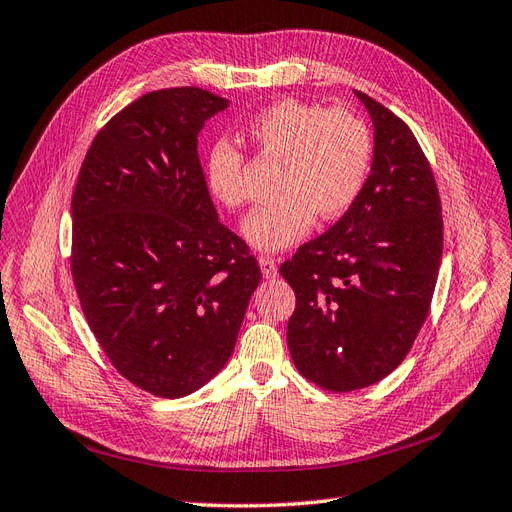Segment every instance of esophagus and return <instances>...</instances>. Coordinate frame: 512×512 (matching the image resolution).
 I'll return each instance as SVG.
<instances>
[{
    "label": "esophagus",
    "mask_w": 512,
    "mask_h": 512,
    "mask_svg": "<svg viewBox=\"0 0 512 512\" xmlns=\"http://www.w3.org/2000/svg\"><path fill=\"white\" fill-rule=\"evenodd\" d=\"M259 266H261V274L266 276V279H274L276 274H279V266H276V259L268 253H261L259 257Z\"/></svg>",
    "instance_id": "1"
}]
</instances>
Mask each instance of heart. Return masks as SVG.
Wrapping results in <instances>:
<instances>
[{"label": "heart", "instance_id": "heart-1", "mask_svg": "<svg viewBox=\"0 0 512 512\" xmlns=\"http://www.w3.org/2000/svg\"><path fill=\"white\" fill-rule=\"evenodd\" d=\"M257 152L279 160L274 197L244 218L242 233L261 251H281L302 240L315 223L341 216L354 206L373 163L369 126L347 109L315 102L279 100L248 124ZM210 193L225 208H240L248 197L246 158L229 141H216L206 156Z\"/></svg>", "mask_w": 512, "mask_h": 512}]
</instances>
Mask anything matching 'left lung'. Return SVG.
I'll use <instances>...</instances> for the list:
<instances>
[{"instance_id": "1", "label": "left lung", "mask_w": 512, "mask_h": 512, "mask_svg": "<svg viewBox=\"0 0 512 512\" xmlns=\"http://www.w3.org/2000/svg\"><path fill=\"white\" fill-rule=\"evenodd\" d=\"M375 128L367 184L339 223L281 266L296 294L287 345L328 392L384 379L410 352L442 261V203L429 160L390 109L356 90Z\"/></svg>"}]
</instances>
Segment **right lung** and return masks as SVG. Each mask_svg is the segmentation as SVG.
I'll use <instances>...</instances> for the list:
<instances>
[{"mask_svg":"<svg viewBox=\"0 0 512 512\" xmlns=\"http://www.w3.org/2000/svg\"><path fill=\"white\" fill-rule=\"evenodd\" d=\"M227 98L169 87L98 130L72 195L70 270L98 345L130 384L163 399L225 367L261 281L218 221L197 137Z\"/></svg>","mask_w":512,"mask_h":512,"instance_id":"add662e5","label":"right lung"}]
</instances>
